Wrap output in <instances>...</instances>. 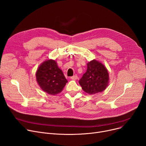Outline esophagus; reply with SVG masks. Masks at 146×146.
Instances as JSON below:
<instances>
[{"label": "esophagus", "instance_id": "obj_1", "mask_svg": "<svg viewBox=\"0 0 146 146\" xmlns=\"http://www.w3.org/2000/svg\"><path fill=\"white\" fill-rule=\"evenodd\" d=\"M78 77L77 75H74V76H72V77H70V79L74 80H76V79H78Z\"/></svg>", "mask_w": 146, "mask_h": 146}]
</instances>
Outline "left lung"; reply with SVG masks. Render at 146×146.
I'll return each instance as SVG.
<instances>
[{"label": "left lung", "instance_id": "obj_1", "mask_svg": "<svg viewBox=\"0 0 146 146\" xmlns=\"http://www.w3.org/2000/svg\"><path fill=\"white\" fill-rule=\"evenodd\" d=\"M110 82L108 70L100 61L95 59L87 64V70L79 83L86 93L94 95L102 92Z\"/></svg>", "mask_w": 146, "mask_h": 146}]
</instances>
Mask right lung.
Segmentation results:
<instances>
[{
  "mask_svg": "<svg viewBox=\"0 0 146 146\" xmlns=\"http://www.w3.org/2000/svg\"><path fill=\"white\" fill-rule=\"evenodd\" d=\"M35 76L40 88L52 95L60 94L67 82L57 62L52 59L44 61L39 66Z\"/></svg>",
  "mask_w": 146,
  "mask_h": 146,
  "instance_id": "add662e5",
  "label": "right lung"
}]
</instances>
